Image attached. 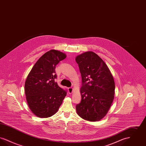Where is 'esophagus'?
Listing matches in <instances>:
<instances>
[{"label":"esophagus","mask_w":146,"mask_h":146,"mask_svg":"<svg viewBox=\"0 0 146 146\" xmlns=\"http://www.w3.org/2000/svg\"><path fill=\"white\" fill-rule=\"evenodd\" d=\"M68 92H69V94H71L72 92H73V89L72 88H71V87H70V88H68Z\"/></svg>","instance_id":"obj_1"}]
</instances>
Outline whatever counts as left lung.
<instances>
[{
  "instance_id": "8db88e82",
  "label": "left lung",
  "mask_w": 146,
  "mask_h": 146,
  "mask_svg": "<svg viewBox=\"0 0 146 146\" xmlns=\"http://www.w3.org/2000/svg\"><path fill=\"white\" fill-rule=\"evenodd\" d=\"M82 76L81 102L77 114L85 120L97 121L107 113L114 99L115 84L108 67L96 54L85 52L76 56Z\"/></svg>"
}]
</instances>
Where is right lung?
<instances>
[{
	"mask_svg": "<svg viewBox=\"0 0 146 146\" xmlns=\"http://www.w3.org/2000/svg\"><path fill=\"white\" fill-rule=\"evenodd\" d=\"M66 57L61 51L50 50L35 63L26 79L25 89L28 106L39 118L55 114L67 95V90L55 81L56 66Z\"/></svg>",
	"mask_w": 146,
	"mask_h": 146,
	"instance_id": "obj_1",
	"label": "right lung"
}]
</instances>
